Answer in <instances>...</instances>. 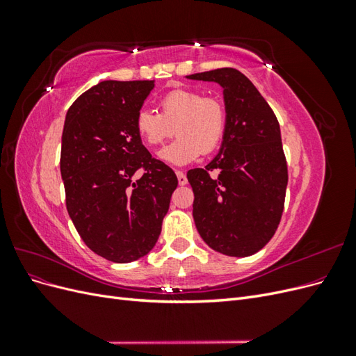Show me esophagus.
<instances>
[{"label":"esophagus","instance_id":"esophagus-1","mask_svg":"<svg viewBox=\"0 0 356 356\" xmlns=\"http://www.w3.org/2000/svg\"><path fill=\"white\" fill-rule=\"evenodd\" d=\"M177 177H178V182H179V186H186V184H187V177H186L184 172L177 170Z\"/></svg>","mask_w":356,"mask_h":356}]
</instances>
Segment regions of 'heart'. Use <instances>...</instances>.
<instances>
[{
  "label": "heart",
  "instance_id": "heart-1",
  "mask_svg": "<svg viewBox=\"0 0 356 356\" xmlns=\"http://www.w3.org/2000/svg\"><path fill=\"white\" fill-rule=\"evenodd\" d=\"M159 110L160 114L138 111L135 131L152 148L163 145L177 134V141L160 153V157L172 165H186L200 154L213 153L227 132V108L217 96L174 89L159 99Z\"/></svg>",
  "mask_w": 356,
  "mask_h": 356
}]
</instances>
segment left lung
<instances>
[{
	"mask_svg": "<svg viewBox=\"0 0 356 356\" xmlns=\"http://www.w3.org/2000/svg\"><path fill=\"white\" fill-rule=\"evenodd\" d=\"M187 79L220 83L227 108L220 153L204 169L187 172L195 193L193 218L213 251L252 255L273 238L284 212L288 166L281 127L270 105L241 71L218 68Z\"/></svg>",
	"mask_w": 356,
	"mask_h": 356,
	"instance_id": "obj_1",
	"label": "left lung"
}]
</instances>
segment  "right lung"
<instances>
[{
  "label": "right lung",
  "mask_w": 356,
  "mask_h": 356,
  "mask_svg": "<svg viewBox=\"0 0 356 356\" xmlns=\"http://www.w3.org/2000/svg\"><path fill=\"white\" fill-rule=\"evenodd\" d=\"M152 80L101 81L70 106L60 175L70 217L90 250L131 263L156 245L178 178L143 145L135 117ZM143 170L135 181L134 172Z\"/></svg>",
  "instance_id": "obj_1"
}]
</instances>
